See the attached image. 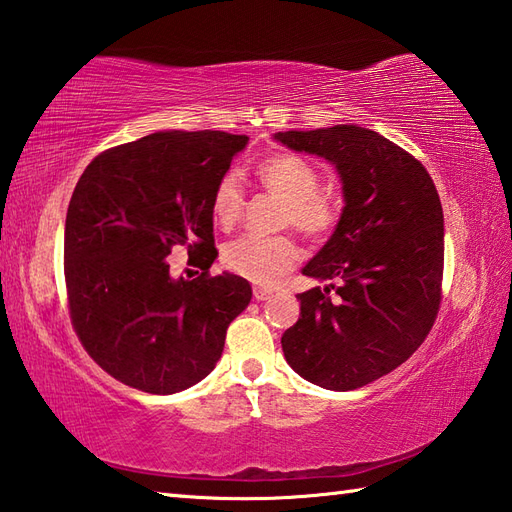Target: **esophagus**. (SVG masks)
Returning <instances> with one entry per match:
<instances>
[{"mask_svg": "<svg viewBox=\"0 0 512 512\" xmlns=\"http://www.w3.org/2000/svg\"><path fill=\"white\" fill-rule=\"evenodd\" d=\"M271 295H274V291H271V289H265V287H254V298H256L258 302H265V300H269Z\"/></svg>", "mask_w": 512, "mask_h": 512, "instance_id": "1", "label": "esophagus"}]
</instances>
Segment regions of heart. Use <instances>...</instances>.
I'll use <instances>...</instances> for the list:
<instances>
[{
	"label": "heart",
	"instance_id": "heart-1",
	"mask_svg": "<svg viewBox=\"0 0 512 512\" xmlns=\"http://www.w3.org/2000/svg\"><path fill=\"white\" fill-rule=\"evenodd\" d=\"M256 179L285 203L280 212L282 225H293L313 241H322L337 227L342 217L339 201L328 192L317 190L320 175L302 157L289 153L269 155L258 162ZM243 201V188L236 175H223L212 192L214 221L221 227L234 225L241 217ZM221 260L232 274L256 285L274 287L298 265L300 247L291 236H238L223 247Z\"/></svg>",
	"mask_w": 512,
	"mask_h": 512
}]
</instances>
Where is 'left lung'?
<instances>
[{"label": "left lung", "mask_w": 512, "mask_h": 512, "mask_svg": "<svg viewBox=\"0 0 512 512\" xmlns=\"http://www.w3.org/2000/svg\"><path fill=\"white\" fill-rule=\"evenodd\" d=\"M276 140L335 164L346 201L333 236L302 269L333 282L298 293L300 317L282 352L302 379L357 390L410 359L436 322L445 265L438 190L414 155L357 124Z\"/></svg>", "instance_id": "left-lung-1"}]
</instances>
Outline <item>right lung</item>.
Instances as JSON below:
<instances>
[{
    "label": "right lung",
    "mask_w": 512,
    "mask_h": 512,
    "mask_svg": "<svg viewBox=\"0 0 512 512\" xmlns=\"http://www.w3.org/2000/svg\"><path fill=\"white\" fill-rule=\"evenodd\" d=\"M247 135L160 131L94 157L65 219L72 326L98 366L149 394L206 379L227 326L252 300L241 276H210L212 192ZM175 246L198 256L195 281L173 279Z\"/></svg>",
    "instance_id": "add662e5"
}]
</instances>
